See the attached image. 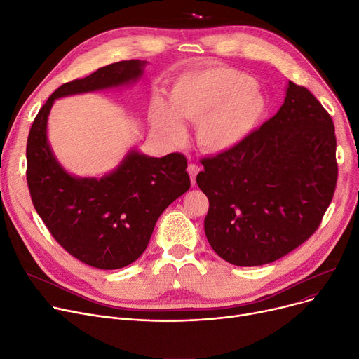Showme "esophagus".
Returning <instances> with one entry per match:
<instances>
[{
	"label": "esophagus",
	"mask_w": 359,
	"mask_h": 359,
	"mask_svg": "<svg viewBox=\"0 0 359 359\" xmlns=\"http://www.w3.org/2000/svg\"><path fill=\"white\" fill-rule=\"evenodd\" d=\"M199 170H201V167L196 165V164H189V165H187V173H189V176H191L192 184L196 183V175L199 173Z\"/></svg>",
	"instance_id": "obj_1"
}]
</instances>
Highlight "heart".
Segmentation results:
<instances>
[{
  "mask_svg": "<svg viewBox=\"0 0 359 359\" xmlns=\"http://www.w3.org/2000/svg\"><path fill=\"white\" fill-rule=\"evenodd\" d=\"M266 111V99L250 75L231 67L183 74L170 93V107L157 102L151 111L154 128L168 141H182V122H198L199 145L222 153L246 140Z\"/></svg>",
  "mask_w": 359,
  "mask_h": 359,
  "instance_id": "1",
  "label": "heart"
}]
</instances>
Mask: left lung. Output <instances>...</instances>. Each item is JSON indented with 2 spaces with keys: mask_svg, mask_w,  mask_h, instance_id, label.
Listing matches in <instances>:
<instances>
[{
  "mask_svg": "<svg viewBox=\"0 0 359 359\" xmlns=\"http://www.w3.org/2000/svg\"><path fill=\"white\" fill-rule=\"evenodd\" d=\"M205 234L236 266L284 257L318 229L337 182L334 125L306 87L288 83L276 115L231 149L201 160Z\"/></svg>",
  "mask_w": 359,
  "mask_h": 359,
  "instance_id": "8db88e82",
  "label": "left lung"
}]
</instances>
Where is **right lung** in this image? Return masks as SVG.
Returning a JSON list of instances; mask_svg holds the SVG:
<instances>
[{
    "label": "right lung",
    "mask_w": 359,
    "mask_h": 359,
    "mask_svg": "<svg viewBox=\"0 0 359 359\" xmlns=\"http://www.w3.org/2000/svg\"><path fill=\"white\" fill-rule=\"evenodd\" d=\"M144 64L121 61L62 84L41 107L29 132L26 176L34 210L71 256L97 269L128 266L144 253L158 217L189 191L187 160L180 153L153 158L130 151L102 179L72 177L49 148L48 115L55 99L135 81Z\"/></svg>",
    "instance_id": "right-lung-1"
}]
</instances>
